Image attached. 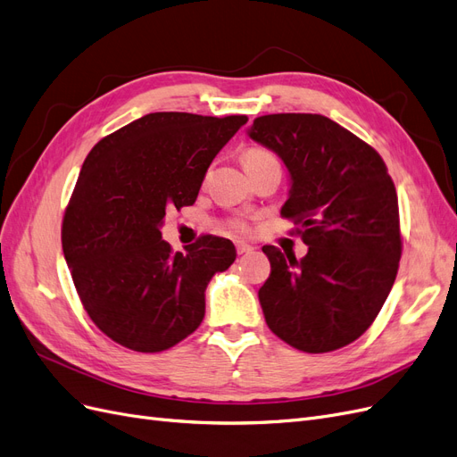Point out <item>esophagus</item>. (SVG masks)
I'll list each match as a JSON object with an SVG mask.
<instances>
[{
  "label": "esophagus",
  "mask_w": 457,
  "mask_h": 457,
  "mask_svg": "<svg viewBox=\"0 0 457 457\" xmlns=\"http://www.w3.org/2000/svg\"><path fill=\"white\" fill-rule=\"evenodd\" d=\"M235 246H237V253H239V254L253 253V250H254V246H250V245L245 243V241H237V243H235Z\"/></svg>",
  "instance_id": "1"
}]
</instances>
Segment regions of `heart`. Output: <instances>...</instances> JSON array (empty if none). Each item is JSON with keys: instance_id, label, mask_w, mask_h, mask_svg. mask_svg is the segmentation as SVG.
<instances>
[{"instance_id": "1", "label": "heart", "mask_w": 457, "mask_h": 457, "mask_svg": "<svg viewBox=\"0 0 457 457\" xmlns=\"http://www.w3.org/2000/svg\"><path fill=\"white\" fill-rule=\"evenodd\" d=\"M241 159H243V165H245L246 170H253V169H256L260 165H266V163H271V161H277V157L270 150H263V148H250V150H246L243 154ZM231 226L235 229H239V231H246L248 229V224L245 222L243 218L231 220Z\"/></svg>"}]
</instances>
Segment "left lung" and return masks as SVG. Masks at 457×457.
<instances>
[{"mask_svg": "<svg viewBox=\"0 0 457 457\" xmlns=\"http://www.w3.org/2000/svg\"><path fill=\"white\" fill-rule=\"evenodd\" d=\"M248 137L287 165L281 216L309 246L302 260L262 248L271 263L258 290L268 327L305 353L345 347L370 328L399 271V199L384 159L319 113L262 115Z\"/></svg>", "mask_w": 457, "mask_h": 457, "instance_id": "1", "label": "left lung"}]
</instances>
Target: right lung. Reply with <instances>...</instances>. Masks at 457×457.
I'll return each mask as SVG.
<instances>
[{
  "mask_svg": "<svg viewBox=\"0 0 457 457\" xmlns=\"http://www.w3.org/2000/svg\"><path fill=\"white\" fill-rule=\"evenodd\" d=\"M248 121L155 112L102 138L87 155L62 218V250L87 315L115 344L165 351L204 317V290L235 262L216 235L172 253L165 211L194 204L216 154Z\"/></svg>",
  "mask_w": 457,
  "mask_h": 457,
  "instance_id": "right-lung-1",
  "label": "right lung"
}]
</instances>
